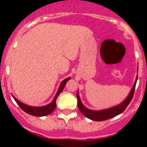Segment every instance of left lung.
<instances>
[{
	"instance_id": "left-lung-1",
	"label": "left lung",
	"mask_w": 147,
	"mask_h": 147,
	"mask_svg": "<svg viewBox=\"0 0 147 147\" xmlns=\"http://www.w3.org/2000/svg\"><path fill=\"white\" fill-rule=\"evenodd\" d=\"M137 80L138 76L137 77H136V82H135L134 85L132 86L129 95L127 96V98H126L121 103L119 104V105H115L114 107H110V108L108 109H104V110H90V109L85 107L84 105L82 103L80 95H79V91H77V93H76V98H77L78 108L80 109V112H81L83 115H85V117L90 119V120L96 121H101L107 120V119H111V118L114 117V116H116V115L121 113L122 112H124V110L126 109V107L128 106L129 102H131L132 96H133V94H134L135 88H136Z\"/></svg>"
}]
</instances>
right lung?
I'll use <instances>...</instances> for the list:
<instances>
[{
  "mask_svg": "<svg viewBox=\"0 0 147 147\" xmlns=\"http://www.w3.org/2000/svg\"><path fill=\"white\" fill-rule=\"evenodd\" d=\"M71 80V78L67 77L66 79H65L63 81L61 82L60 85H59V88H58V90L56 93L55 96H54V99L52 100V102L49 103V105H45V106H42V107H32V106H29V105H27L26 104H23V102H20L18 98H15L14 96H12L14 99L15 100V102H17L19 107L23 110L25 111L26 113L29 114V115H34V116H38V117H41V116H45V115H49V114L51 113L54 110V109L56 108V106H57V104H56V101H57V98L58 96L60 94L61 92L64 89V87L65 86V84L67 83V82L68 80Z\"/></svg>",
  "mask_w": 147,
  "mask_h": 147,
  "instance_id": "right-lung-1",
  "label": "right lung"
}]
</instances>
